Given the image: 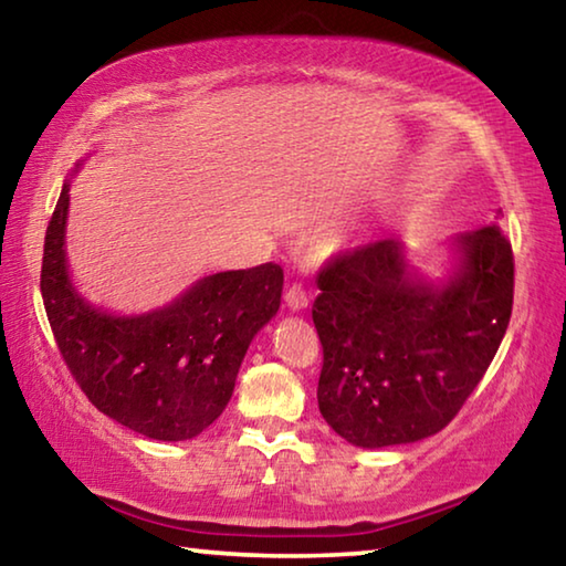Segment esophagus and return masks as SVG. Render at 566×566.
<instances>
[{"mask_svg": "<svg viewBox=\"0 0 566 566\" xmlns=\"http://www.w3.org/2000/svg\"><path fill=\"white\" fill-rule=\"evenodd\" d=\"M284 300H286V306H290L292 312H300V310H304L306 302H310V296H306L304 284H300V282H292L290 286H286Z\"/></svg>", "mask_w": 566, "mask_h": 566, "instance_id": "esophagus-1", "label": "esophagus"}]
</instances>
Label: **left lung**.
Masks as SVG:
<instances>
[{
    "label": "left lung",
    "instance_id": "left-lung-1",
    "mask_svg": "<svg viewBox=\"0 0 566 566\" xmlns=\"http://www.w3.org/2000/svg\"><path fill=\"white\" fill-rule=\"evenodd\" d=\"M457 252L439 286L409 270L399 239L347 249L319 270L317 401L347 442L379 449L437 434L490 369L512 317V244L492 224L459 234Z\"/></svg>",
    "mask_w": 566,
    "mask_h": 566
}]
</instances>
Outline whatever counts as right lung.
<instances>
[{"instance_id":"1","label":"right lung","mask_w":566,"mask_h":566,"mask_svg":"<svg viewBox=\"0 0 566 566\" xmlns=\"http://www.w3.org/2000/svg\"><path fill=\"white\" fill-rule=\"evenodd\" d=\"M64 181L44 237L42 300L66 369L102 415L161 442L191 439L222 415L249 342L282 302L284 272L266 262L219 272L157 312L114 317L70 282Z\"/></svg>"}]
</instances>
